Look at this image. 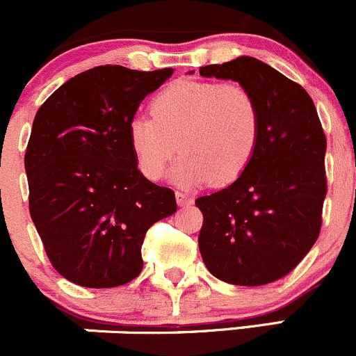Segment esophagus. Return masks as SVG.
Instances as JSON below:
<instances>
[{
    "mask_svg": "<svg viewBox=\"0 0 356 356\" xmlns=\"http://www.w3.org/2000/svg\"><path fill=\"white\" fill-rule=\"evenodd\" d=\"M177 202H178V206H188V204H192L193 200H192V197H188L186 193L177 192Z\"/></svg>",
    "mask_w": 356,
    "mask_h": 356,
    "instance_id": "esophagus-1",
    "label": "esophagus"
}]
</instances>
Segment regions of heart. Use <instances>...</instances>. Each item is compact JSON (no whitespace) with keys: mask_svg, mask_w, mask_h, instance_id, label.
I'll use <instances>...</instances> for the list:
<instances>
[{"mask_svg":"<svg viewBox=\"0 0 356 356\" xmlns=\"http://www.w3.org/2000/svg\"><path fill=\"white\" fill-rule=\"evenodd\" d=\"M259 108L237 83L179 81L152 102V115L129 121L128 143L143 177L159 179L177 152L181 159L171 178L178 185L235 181L254 157L259 143Z\"/></svg>","mask_w":356,"mask_h":356,"instance_id":"obj_1","label":"heart"}]
</instances>
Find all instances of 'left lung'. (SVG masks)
<instances>
[{"instance_id":"obj_1","label":"left lung","mask_w":356,"mask_h":356,"mask_svg":"<svg viewBox=\"0 0 356 356\" xmlns=\"http://www.w3.org/2000/svg\"><path fill=\"white\" fill-rule=\"evenodd\" d=\"M237 81L259 108V143L227 188L199 197V251L216 279L265 286L293 272L318 238L327 193V140L312 97L268 63L238 57L199 69Z\"/></svg>"}]
</instances>
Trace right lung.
Segmentation results:
<instances>
[{
    "instance_id": "1",
    "label": "right lung",
    "mask_w": 356,
    "mask_h": 356,
    "mask_svg": "<svg viewBox=\"0 0 356 356\" xmlns=\"http://www.w3.org/2000/svg\"><path fill=\"white\" fill-rule=\"evenodd\" d=\"M173 69L100 65L70 77L36 112L26 150L29 213L51 265L91 289L131 282L156 221L175 192L140 173L128 124Z\"/></svg>"
}]
</instances>
